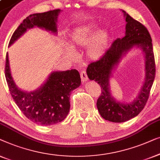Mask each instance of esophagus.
Returning <instances> with one entry per match:
<instances>
[{
    "label": "esophagus",
    "mask_w": 160,
    "mask_h": 160,
    "mask_svg": "<svg viewBox=\"0 0 160 160\" xmlns=\"http://www.w3.org/2000/svg\"><path fill=\"white\" fill-rule=\"evenodd\" d=\"M80 78H81V80H82V82H85L86 81H88V76H87L86 72L81 71L80 72Z\"/></svg>",
    "instance_id": "34e87169"
}]
</instances>
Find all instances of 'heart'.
I'll return each instance as SVG.
<instances>
[{
    "label": "heart",
    "mask_w": 160,
    "mask_h": 160,
    "mask_svg": "<svg viewBox=\"0 0 160 160\" xmlns=\"http://www.w3.org/2000/svg\"><path fill=\"white\" fill-rule=\"evenodd\" d=\"M96 26L90 23L75 29L70 35V46L73 48L86 46V54L90 59L98 60L105 54L111 40V35L106 30H99L94 32ZM67 54L72 57V49L68 48Z\"/></svg>",
    "instance_id": "obj_1"
}]
</instances>
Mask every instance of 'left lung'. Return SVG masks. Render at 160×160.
I'll return each mask as SVG.
<instances>
[{"label":"left lung","instance_id":"8db88e82","mask_svg":"<svg viewBox=\"0 0 160 160\" xmlns=\"http://www.w3.org/2000/svg\"><path fill=\"white\" fill-rule=\"evenodd\" d=\"M125 35L117 39L99 60L88 66L86 72L91 80L98 82L102 93L96 106L101 116L113 122H123L138 115L144 108L155 77V62L149 32L140 22L135 20L125 11ZM132 48L141 49L145 63V78L139 95L132 102L123 103L114 100L110 92L109 80L112 72L122 58Z\"/></svg>","mask_w":160,"mask_h":160}]
</instances>
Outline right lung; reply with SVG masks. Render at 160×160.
Returning a JSON list of instances; mask_svg holds the SVG:
<instances>
[{
	"mask_svg": "<svg viewBox=\"0 0 160 160\" xmlns=\"http://www.w3.org/2000/svg\"><path fill=\"white\" fill-rule=\"evenodd\" d=\"M61 12L56 9L30 14L23 20L12 36L9 46L28 29L37 28L57 34V19ZM5 75L10 93L24 116L40 125L57 124L64 120L70 109L71 92L80 85V74L76 69L52 72L43 85L34 91H22L12 76L8 53H6Z\"/></svg>",
	"mask_w": 160,
	"mask_h": 160,
	"instance_id": "obj_1",
	"label": "right lung"
}]
</instances>
